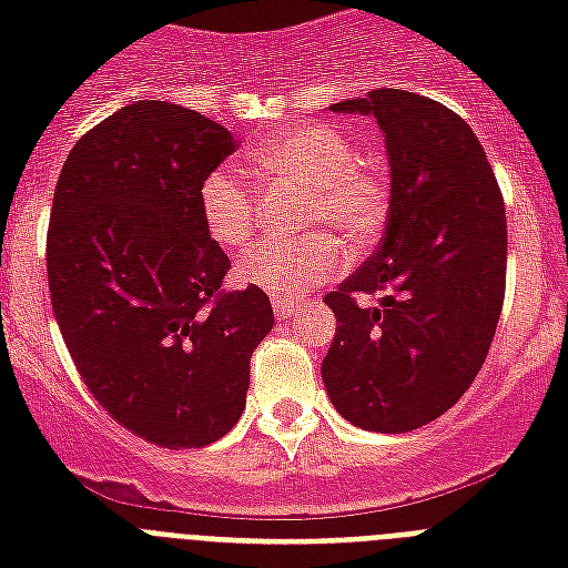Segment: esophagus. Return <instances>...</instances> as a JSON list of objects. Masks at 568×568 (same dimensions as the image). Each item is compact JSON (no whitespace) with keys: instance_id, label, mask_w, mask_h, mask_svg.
I'll return each mask as SVG.
<instances>
[{"instance_id":"1","label":"esophagus","mask_w":568,"mask_h":568,"mask_svg":"<svg viewBox=\"0 0 568 568\" xmlns=\"http://www.w3.org/2000/svg\"><path fill=\"white\" fill-rule=\"evenodd\" d=\"M294 306H297V303L288 301V297H274V315H276V318H280V321L292 318V315H294Z\"/></svg>"}]
</instances>
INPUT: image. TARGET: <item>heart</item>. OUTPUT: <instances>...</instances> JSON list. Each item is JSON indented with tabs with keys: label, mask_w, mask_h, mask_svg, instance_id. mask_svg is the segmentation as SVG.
Wrapping results in <instances>:
<instances>
[{
	"label": "heart",
	"mask_w": 568,
	"mask_h": 568,
	"mask_svg": "<svg viewBox=\"0 0 568 568\" xmlns=\"http://www.w3.org/2000/svg\"><path fill=\"white\" fill-rule=\"evenodd\" d=\"M250 168L265 180L303 185V226L294 241H258L241 256L235 276L274 297H301L336 276L354 250L372 247L392 212V173L374 153L356 150L354 138L336 123H297L276 132L247 153ZM256 194L232 173L214 171L200 185V217L221 247L239 250L256 230Z\"/></svg>",
	"instance_id": "1"
}]
</instances>
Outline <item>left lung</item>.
Here are the masks:
<instances>
[{
  "label": "left lung",
  "mask_w": 568,
  "mask_h": 568,
  "mask_svg": "<svg viewBox=\"0 0 568 568\" xmlns=\"http://www.w3.org/2000/svg\"><path fill=\"white\" fill-rule=\"evenodd\" d=\"M333 111L386 132L392 212L383 244L324 297L336 336L321 374L356 427L418 430L448 413L484 368L507 288V214L466 120L422 93L377 88ZM381 294L377 307L362 301Z\"/></svg>",
  "instance_id": "8db88e82"
}]
</instances>
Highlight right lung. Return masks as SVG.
Segmentation results:
<instances>
[{
  "label": "right lung",
  "instance_id": "obj_1",
  "mask_svg": "<svg viewBox=\"0 0 568 568\" xmlns=\"http://www.w3.org/2000/svg\"><path fill=\"white\" fill-rule=\"evenodd\" d=\"M232 150L196 111L132 102L75 141L52 196L47 274L67 351L97 404L162 448L235 427L274 327L262 288H223L230 256L200 217V185Z\"/></svg>",
  "mask_w": 568,
  "mask_h": 568
}]
</instances>
